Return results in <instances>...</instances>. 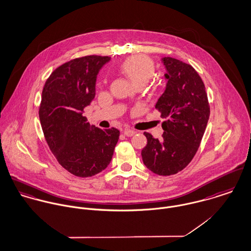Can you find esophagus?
I'll return each instance as SVG.
<instances>
[{
  "instance_id": "34e87169",
  "label": "esophagus",
  "mask_w": 251,
  "mask_h": 251,
  "mask_svg": "<svg viewBox=\"0 0 251 251\" xmlns=\"http://www.w3.org/2000/svg\"><path fill=\"white\" fill-rule=\"evenodd\" d=\"M123 133H124V135H125L126 137H132V136H134L137 132L134 131V130H132V129H125Z\"/></svg>"
}]
</instances>
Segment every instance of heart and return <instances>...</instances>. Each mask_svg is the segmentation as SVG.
I'll list each match as a JSON object with an SVG mask.
<instances>
[{"instance_id": "heart-1", "label": "heart", "mask_w": 251, "mask_h": 251, "mask_svg": "<svg viewBox=\"0 0 251 251\" xmlns=\"http://www.w3.org/2000/svg\"><path fill=\"white\" fill-rule=\"evenodd\" d=\"M117 69L136 87H142L154 77L156 66L150 57L135 55L123 60Z\"/></svg>"}]
</instances>
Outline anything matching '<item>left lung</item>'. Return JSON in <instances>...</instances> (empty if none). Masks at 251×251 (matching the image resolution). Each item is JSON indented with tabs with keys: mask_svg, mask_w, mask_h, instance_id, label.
<instances>
[{
	"mask_svg": "<svg viewBox=\"0 0 251 251\" xmlns=\"http://www.w3.org/2000/svg\"><path fill=\"white\" fill-rule=\"evenodd\" d=\"M167 73L165 92L155 108L166 120L163 139L144 133L147 144L141 151L143 164L158 175L176 174L187 167L198 150L209 116L205 85L195 68L179 59L162 58Z\"/></svg>",
	"mask_w": 251,
	"mask_h": 251,
	"instance_id": "1",
	"label": "left lung"
}]
</instances>
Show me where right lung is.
I'll use <instances>...</instances> for the list:
<instances>
[{
    "mask_svg": "<svg viewBox=\"0 0 251 251\" xmlns=\"http://www.w3.org/2000/svg\"><path fill=\"white\" fill-rule=\"evenodd\" d=\"M110 56H85L58 66L42 90L39 119L58 164L78 177H91L108 167L119 139L115 128L90 126L84 109L95 97L99 70Z\"/></svg>",
    "mask_w": 251,
    "mask_h": 251,
    "instance_id": "right-lung-1",
    "label": "right lung"
}]
</instances>
